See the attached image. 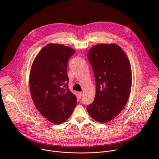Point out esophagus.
I'll list each match as a JSON object with an SVG mask.
<instances>
[{
  "label": "esophagus",
  "instance_id": "1",
  "mask_svg": "<svg viewBox=\"0 0 159 159\" xmlns=\"http://www.w3.org/2000/svg\"><path fill=\"white\" fill-rule=\"evenodd\" d=\"M78 97L79 99H80L82 97V92H79L78 93Z\"/></svg>",
  "mask_w": 159,
  "mask_h": 159
}]
</instances>
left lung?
Instances as JSON below:
<instances>
[{
	"mask_svg": "<svg viewBox=\"0 0 159 159\" xmlns=\"http://www.w3.org/2000/svg\"><path fill=\"white\" fill-rule=\"evenodd\" d=\"M87 57L96 78L94 100L87 106L90 116L100 123L115 118L126 106L131 89V69L128 58L115 43L90 48Z\"/></svg>",
	"mask_w": 159,
	"mask_h": 159,
	"instance_id": "8db88e82",
	"label": "left lung"
}]
</instances>
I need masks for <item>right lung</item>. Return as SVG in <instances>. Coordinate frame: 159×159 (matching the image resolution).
I'll return each instance as SVG.
<instances>
[{
  "label": "right lung",
  "instance_id": "add662e5",
  "mask_svg": "<svg viewBox=\"0 0 159 159\" xmlns=\"http://www.w3.org/2000/svg\"><path fill=\"white\" fill-rule=\"evenodd\" d=\"M74 53L69 47L50 43L41 50L31 66L30 88L33 101L41 115L53 124L69 119L77 105L67 75L68 60Z\"/></svg>",
  "mask_w": 159,
  "mask_h": 159
}]
</instances>
